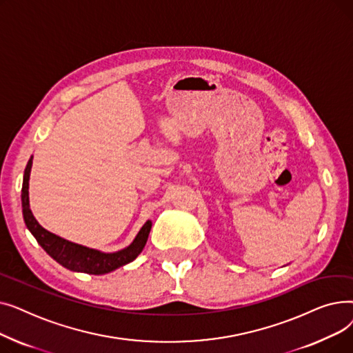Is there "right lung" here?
<instances>
[{
	"label": "right lung",
	"mask_w": 353,
	"mask_h": 353,
	"mask_svg": "<svg viewBox=\"0 0 353 353\" xmlns=\"http://www.w3.org/2000/svg\"><path fill=\"white\" fill-rule=\"evenodd\" d=\"M31 165H32V157L27 163L24 179H23V190H21L23 216H24L27 229L35 237L39 245L54 259L55 262L72 272H81L88 274H104L108 272H113L117 268H121L130 262H133L134 259L141 253V250L145 246L148 233L152 230L150 220H147L143 225V228L137 233L132 245L114 253H104L96 249H90L77 243H72L57 234L46 230L39 221L35 220L30 209L28 180L31 173Z\"/></svg>",
	"instance_id": "1"
}]
</instances>
